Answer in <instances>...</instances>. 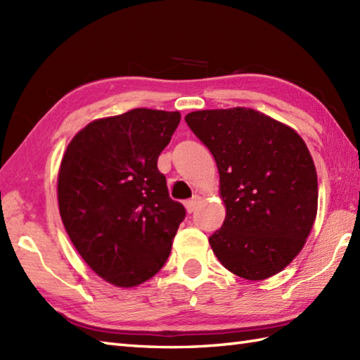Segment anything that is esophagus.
Segmentation results:
<instances>
[{
    "mask_svg": "<svg viewBox=\"0 0 360 360\" xmlns=\"http://www.w3.org/2000/svg\"><path fill=\"white\" fill-rule=\"evenodd\" d=\"M200 202H201V196H200V195H195V196L192 198V200L186 201V209H187V212H188V213H193V212L196 210L198 205H200Z\"/></svg>",
    "mask_w": 360,
    "mask_h": 360,
    "instance_id": "34e87169",
    "label": "esophagus"
}]
</instances>
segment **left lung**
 <instances>
[{
	"mask_svg": "<svg viewBox=\"0 0 360 360\" xmlns=\"http://www.w3.org/2000/svg\"><path fill=\"white\" fill-rule=\"evenodd\" d=\"M187 125L215 158L223 227L209 243L226 269L264 280L292 262L317 215V173L295 129L250 108L188 112Z\"/></svg>",
	"mask_w": 360,
	"mask_h": 360,
	"instance_id": "left-lung-1",
	"label": "left lung"
}]
</instances>
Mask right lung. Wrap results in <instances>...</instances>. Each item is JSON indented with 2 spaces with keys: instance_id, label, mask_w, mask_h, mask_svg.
Wrapping results in <instances>:
<instances>
[{
  "instance_id": "add662e5",
  "label": "right lung",
  "mask_w": 360,
  "mask_h": 360,
  "mask_svg": "<svg viewBox=\"0 0 360 360\" xmlns=\"http://www.w3.org/2000/svg\"><path fill=\"white\" fill-rule=\"evenodd\" d=\"M181 114L136 108L97 119L74 136L58 172V209L80 257L119 288L150 280L167 262L181 202L168 196L158 158Z\"/></svg>"
}]
</instances>
